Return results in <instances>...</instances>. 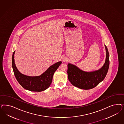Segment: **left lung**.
I'll return each instance as SVG.
<instances>
[{
	"label": "left lung",
	"instance_id": "obj_1",
	"mask_svg": "<svg viewBox=\"0 0 124 124\" xmlns=\"http://www.w3.org/2000/svg\"><path fill=\"white\" fill-rule=\"evenodd\" d=\"M106 58L104 66L99 70L86 72L80 70L76 66L69 63L68 65V80L73 86L83 89H90L95 87L104 80L108 72L109 65V53L105 46Z\"/></svg>",
	"mask_w": 124,
	"mask_h": 124
}]
</instances>
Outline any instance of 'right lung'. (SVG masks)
I'll return each mask as SVG.
<instances>
[{"label":"right lung","mask_w":124,"mask_h":124,"mask_svg":"<svg viewBox=\"0 0 124 124\" xmlns=\"http://www.w3.org/2000/svg\"><path fill=\"white\" fill-rule=\"evenodd\" d=\"M15 52V51L12 55V68L15 76L20 85L24 89L33 92H41L49 88L52 83L53 74L62 63V62H56L50 66L40 76H26L21 73L16 66L14 60Z\"/></svg>","instance_id":"1"}]
</instances>
